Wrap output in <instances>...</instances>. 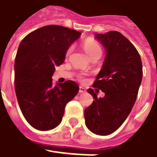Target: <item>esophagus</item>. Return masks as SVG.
Here are the masks:
<instances>
[{"instance_id":"34e87169","label":"esophagus","mask_w":157,"mask_h":157,"mask_svg":"<svg viewBox=\"0 0 157 157\" xmlns=\"http://www.w3.org/2000/svg\"><path fill=\"white\" fill-rule=\"evenodd\" d=\"M84 92H86V89H85V88L81 86V87L79 88V93H84Z\"/></svg>"}]
</instances>
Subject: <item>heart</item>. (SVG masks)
Wrapping results in <instances>:
<instances>
[{"label":"heart","mask_w":157,"mask_h":157,"mask_svg":"<svg viewBox=\"0 0 157 157\" xmlns=\"http://www.w3.org/2000/svg\"><path fill=\"white\" fill-rule=\"evenodd\" d=\"M82 48L90 57L94 56L97 54H101V48L100 45L98 44L97 41H95L94 39H91V38H87L82 41ZM70 52H71V48H68V50L66 52V56L68 57L69 56ZM79 78L80 80H83L84 77L82 75H81Z\"/></svg>","instance_id":"heart-1"}]
</instances>
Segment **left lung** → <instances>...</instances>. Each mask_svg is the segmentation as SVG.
Returning <instances> with one entry per match:
<instances>
[{"instance_id": "8db88e82", "label": "left lung", "mask_w": 157, "mask_h": 157, "mask_svg": "<svg viewBox=\"0 0 157 157\" xmlns=\"http://www.w3.org/2000/svg\"><path fill=\"white\" fill-rule=\"evenodd\" d=\"M95 37L107 54L93 87L105 95L97 98L93 89H88L95 101L85 109L84 117L90 131L107 136L119 128L132 109L143 78V65L136 48L121 33L109 31Z\"/></svg>"}]
</instances>
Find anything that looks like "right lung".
<instances>
[{"label":"right lung","instance_id":"add662e5","mask_svg":"<svg viewBox=\"0 0 157 157\" xmlns=\"http://www.w3.org/2000/svg\"><path fill=\"white\" fill-rule=\"evenodd\" d=\"M80 35L71 29L48 25L31 32L20 43L14 62L15 94L25 119L38 130L58 126L66 104L78 93L73 81L53 86L52 75Z\"/></svg>","mask_w":157,"mask_h":157}]
</instances>
